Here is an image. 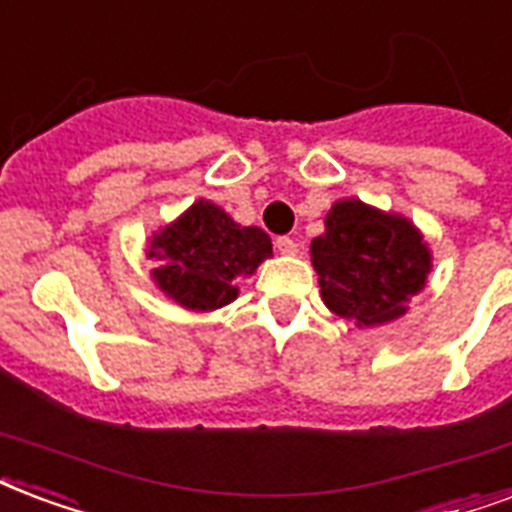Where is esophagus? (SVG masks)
<instances>
[{
    "mask_svg": "<svg viewBox=\"0 0 512 512\" xmlns=\"http://www.w3.org/2000/svg\"><path fill=\"white\" fill-rule=\"evenodd\" d=\"M273 247H276L279 255H298V244L290 236H279V239L273 241Z\"/></svg>",
    "mask_w": 512,
    "mask_h": 512,
    "instance_id": "34e87169",
    "label": "esophagus"
}]
</instances>
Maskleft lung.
Here are the masks:
<instances>
[{"label": "left lung", "mask_w": 512, "mask_h": 512, "mask_svg": "<svg viewBox=\"0 0 512 512\" xmlns=\"http://www.w3.org/2000/svg\"><path fill=\"white\" fill-rule=\"evenodd\" d=\"M311 263L325 306L357 327L403 317L432 271L427 241L408 217L357 198L327 212L325 233L311 241Z\"/></svg>", "instance_id": "1"}]
</instances>
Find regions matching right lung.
<instances>
[{"instance_id":"obj_1","label":"right lung","mask_w":512,"mask_h":512,"mask_svg":"<svg viewBox=\"0 0 512 512\" xmlns=\"http://www.w3.org/2000/svg\"><path fill=\"white\" fill-rule=\"evenodd\" d=\"M271 239L260 228H241L212 201H195L182 217L152 233L147 257L158 290L190 311H214L239 295V276H252L268 260Z\"/></svg>"}]
</instances>
